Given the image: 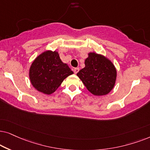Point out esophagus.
Here are the masks:
<instances>
[{
    "label": "esophagus",
    "instance_id": "1",
    "mask_svg": "<svg viewBox=\"0 0 150 150\" xmlns=\"http://www.w3.org/2000/svg\"><path fill=\"white\" fill-rule=\"evenodd\" d=\"M79 68H75V69H74V70H73V71H74V73H75V74H77L79 72Z\"/></svg>",
    "mask_w": 150,
    "mask_h": 150
}]
</instances>
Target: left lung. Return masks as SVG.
<instances>
[{"label": "left lung", "mask_w": 150, "mask_h": 150, "mask_svg": "<svg viewBox=\"0 0 150 150\" xmlns=\"http://www.w3.org/2000/svg\"><path fill=\"white\" fill-rule=\"evenodd\" d=\"M77 75L88 91L95 95H105L115 86L117 71L113 64L103 55L90 53L85 60V67Z\"/></svg>", "instance_id": "left-lung-1"}]
</instances>
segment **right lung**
<instances>
[{
	"label": "right lung",
	"instance_id": "right-lung-1",
	"mask_svg": "<svg viewBox=\"0 0 150 150\" xmlns=\"http://www.w3.org/2000/svg\"><path fill=\"white\" fill-rule=\"evenodd\" d=\"M73 73L69 66L62 62L57 52L47 51L33 62L29 78L35 89L51 95L58 88L64 79Z\"/></svg>",
	"mask_w": 150,
	"mask_h": 150
}]
</instances>
